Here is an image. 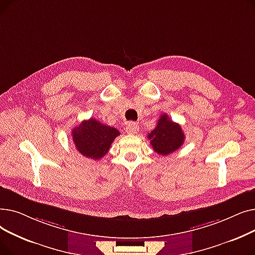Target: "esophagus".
I'll list each match as a JSON object with an SVG mask.
<instances>
[{
	"label": "esophagus",
	"mask_w": 255,
	"mask_h": 255,
	"mask_svg": "<svg viewBox=\"0 0 255 255\" xmlns=\"http://www.w3.org/2000/svg\"><path fill=\"white\" fill-rule=\"evenodd\" d=\"M138 129H139L138 125H136L133 122H130L126 125V132L129 133V134H135V133L138 132Z\"/></svg>",
	"instance_id": "34e87169"
}]
</instances>
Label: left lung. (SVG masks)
<instances>
[{
    "instance_id": "left-lung-1",
    "label": "left lung",
    "mask_w": 255,
    "mask_h": 255,
    "mask_svg": "<svg viewBox=\"0 0 255 255\" xmlns=\"http://www.w3.org/2000/svg\"><path fill=\"white\" fill-rule=\"evenodd\" d=\"M148 138L156 153L166 156L182 146L185 135L181 126L163 114L160 116L157 126L148 134Z\"/></svg>"
}]
</instances>
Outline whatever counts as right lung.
<instances>
[{"label": "right lung", "instance_id": "add662e5", "mask_svg": "<svg viewBox=\"0 0 255 255\" xmlns=\"http://www.w3.org/2000/svg\"><path fill=\"white\" fill-rule=\"evenodd\" d=\"M119 135L118 129L104 125L93 118L83 121L72 130L75 149L83 156L93 160H99L106 155Z\"/></svg>", "mask_w": 255, "mask_h": 255}]
</instances>
